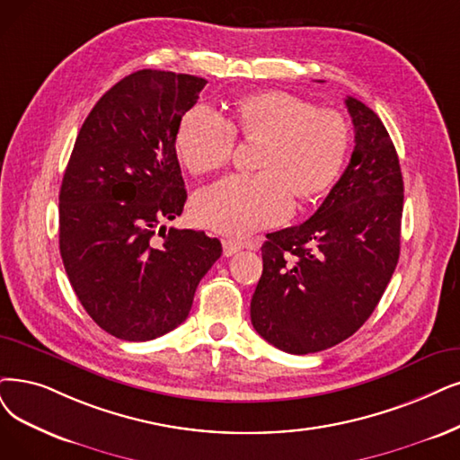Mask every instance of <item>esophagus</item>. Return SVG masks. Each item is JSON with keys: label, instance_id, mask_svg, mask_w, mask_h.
Returning a JSON list of instances; mask_svg holds the SVG:
<instances>
[{"label": "esophagus", "instance_id": "1", "mask_svg": "<svg viewBox=\"0 0 460 460\" xmlns=\"http://www.w3.org/2000/svg\"><path fill=\"white\" fill-rule=\"evenodd\" d=\"M245 247V243H242V242H237V240H223V251H225V256H232V254H235L237 251H242Z\"/></svg>", "mask_w": 460, "mask_h": 460}]
</instances>
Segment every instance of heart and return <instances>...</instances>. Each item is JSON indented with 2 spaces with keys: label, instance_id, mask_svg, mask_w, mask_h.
<instances>
[{
  "label": "heart",
  "instance_id": "heart-1",
  "mask_svg": "<svg viewBox=\"0 0 460 460\" xmlns=\"http://www.w3.org/2000/svg\"><path fill=\"white\" fill-rule=\"evenodd\" d=\"M237 128L261 139V172L232 175L201 190L192 206L196 223L223 234H251L285 220L292 194L305 199L324 192L341 172L349 145L347 124L336 111L315 109L287 92H261L235 107V122L199 103L181 119L175 151L192 173L225 168Z\"/></svg>",
  "mask_w": 460,
  "mask_h": 460
}]
</instances>
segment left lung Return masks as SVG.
I'll use <instances>...</instances> for the list:
<instances>
[{"mask_svg": "<svg viewBox=\"0 0 460 460\" xmlns=\"http://www.w3.org/2000/svg\"><path fill=\"white\" fill-rule=\"evenodd\" d=\"M355 149L321 208L300 226L268 234L251 323L285 353L307 355L368 321L400 256L403 181L381 119L345 98Z\"/></svg>", "mask_w": 460, "mask_h": 460, "instance_id": "1", "label": "left lung"}]
</instances>
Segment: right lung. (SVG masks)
I'll return each instance as SVG.
<instances>
[{
  "label": "right lung",
  "instance_id": "obj_1",
  "mask_svg": "<svg viewBox=\"0 0 460 460\" xmlns=\"http://www.w3.org/2000/svg\"><path fill=\"white\" fill-rule=\"evenodd\" d=\"M208 84L141 69L92 109L60 189V254L79 302L107 334L149 341L189 317L223 252L206 232L166 228L182 213L177 128Z\"/></svg>",
  "mask_w": 460,
  "mask_h": 460
}]
</instances>
